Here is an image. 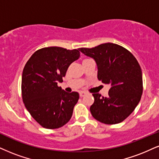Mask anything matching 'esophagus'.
<instances>
[{
    "instance_id": "1",
    "label": "esophagus",
    "mask_w": 159,
    "mask_h": 159,
    "mask_svg": "<svg viewBox=\"0 0 159 159\" xmlns=\"http://www.w3.org/2000/svg\"><path fill=\"white\" fill-rule=\"evenodd\" d=\"M86 95V93L85 91H80V96L81 97H85V96Z\"/></svg>"
}]
</instances>
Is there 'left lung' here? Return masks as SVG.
<instances>
[{"label": "left lung", "instance_id": "8db88e82", "mask_svg": "<svg viewBox=\"0 0 159 159\" xmlns=\"http://www.w3.org/2000/svg\"><path fill=\"white\" fill-rule=\"evenodd\" d=\"M79 50L95 60L98 80L111 86L106 97L93 94L92 116L104 124L121 122L132 113L142 97V72L138 61L126 48L111 43Z\"/></svg>", "mask_w": 159, "mask_h": 159}]
</instances>
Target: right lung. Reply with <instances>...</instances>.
Segmentation results:
<instances>
[{"label": "right lung", "mask_w": 159, "mask_h": 159, "mask_svg": "<svg viewBox=\"0 0 159 159\" xmlns=\"http://www.w3.org/2000/svg\"><path fill=\"white\" fill-rule=\"evenodd\" d=\"M79 49L52 46L35 52L23 68L22 98L27 111L41 126L56 129L70 120L80 96L58 87L68 68L80 58Z\"/></svg>", "instance_id": "add662e5"}]
</instances>
